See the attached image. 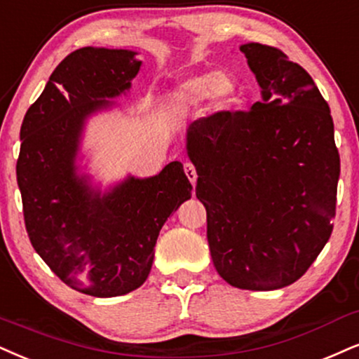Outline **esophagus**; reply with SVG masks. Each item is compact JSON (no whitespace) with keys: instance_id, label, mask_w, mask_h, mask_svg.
I'll use <instances>...</instances> for the list:
<instances>
[{"instance_id":"esophagus-1","label":"esophagus","mask_w":359,"mask_h":359,"mask_svg":"<svg viewBox=\"0 0 359 359\" xmlns=\"http://www.w3.org/2000/svg\"><path fill=\"white\" fill-rule=\"evenodd\" d=\"M184 172H187L188 180L191 181V184L196 183L198 175H196V170H194V166L191 165V163H184Z\"/></svg>"}]
</instances>
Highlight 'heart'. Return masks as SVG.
Listing matches in <instances>:
<instances>
[{
  "instance_id": "obj_1",
  "label": "heart",
  "mask_w": 359,
  "mask_h": 359,
  "mask_svg": "<svg viewBox=\"0 0 359 359\" xmlns=\"http://www.w3.org/2000/svg\"><path fill=\"white\" fill-rule=\"evenodd\" d=\"M238 83L228 72H205L184 78L168 96V106L172 113H181L201 101L211 98L218 104L229 103L236 98Z\"/></svg>"
}]
</instances>
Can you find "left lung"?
<instances>
[{
  "label": "left lung",
  "instance_id": "8db88e82",
  "mask_svg": "<svg viewBox=\"0 0 359 359\" xmlns=\"http://www.w3.org/2000/svg\"><path fill=\"white\" fill-rule=\"evenodd\" d=\"M240 50L263 101L196 119L187 149L216 271L271 291L299 280L330 240L339 153L330 106L302 66L266 44Z\"/></svg>",
  "mask_w": 359,
  "mask_h": 359
}]
</instances>
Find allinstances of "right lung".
I'll use <instances>...</instances> for the list:
<instances>
[{"instance_id":"obj_1","label":"right lung","mask_w":359,"mask_h":359,"mask_svg":"<svg viewBox=\"0 0 359 359\" xmlns=\"http://www.w3.org/2000/svg\"><path fill=\"white\" fill-rule=\"evenodd\" d=\"M135 51L81 48L56 66L21 125L16 180L34 251L65 285L96 298L140 287L151 271L159 229L191 183L180 161L153 178H128L104 196L74 171L85 119L130 90Z\"/></svg>"}]
</instances>
